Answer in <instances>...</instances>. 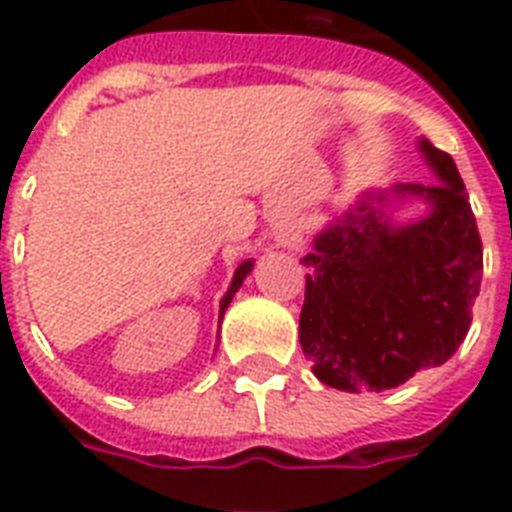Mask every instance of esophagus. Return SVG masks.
<instances>
[{"instance_id": "obj_1", "label": "esophagus", "mask_w": 512, "mask_h": 512, "mask_svg": "<svg viewBox=\"0 0 512 512\" xmlns=\"http://www.w3.org/2000/svg\"><path fill=\"white\" fill-rule=\"evenodd\" d=\"M281 244H284V247H297V244H300V236H295V233H292V236H281Z\"/></svg>"}]
</instances>
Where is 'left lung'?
Instances as JSON below:
<instances>
[{
    "label": "left lung",
    "instance_id": "left-lung-1",
    "mask_svg": "<svg viewBox=\"0 0 512 512\" xmlns=\"http://www.w3.org/2000/svg\"><path fill=\"white\" fill-rule=\"evenodd\" d=\"M417 148L436 185L369 188L303 257L300 345L329 388H398L446 364L468 335L484 271L476 217L452 156L425 138ZM412 203H425L426 215L398 221Z\"/></svg>",
    "mask_w": 512,
    "mask_h": 512
}]
</instances>
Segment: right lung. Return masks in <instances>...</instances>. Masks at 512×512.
<instances>
[{"label":"right lung","instance_id":"right-lung-1","mask_svg":"<svg viewBox=\"0 0 512 512\" xmlns=\"http://www.w3.org/2000/svg\"><path fill=\"white\" fill-rule=\"evenodd\" d=\"M252 268H255V260H252V257H249V260H241L239 268H236V271H233L231 287H228V292H225L223 300H220V321H223L225 308H228V305H231L233 295H236V292H239V287H241V284H244V279H247L249 273H252Z\"/></svg>","mask_w":512,"mask_h":512}]
</instances>
